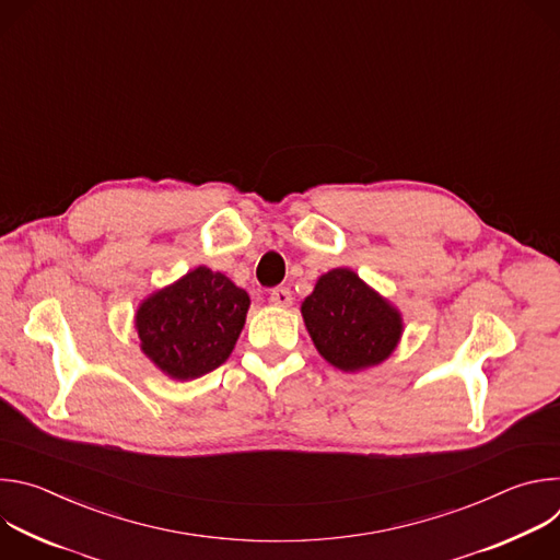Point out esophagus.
<instances>
[{"mask_svg": "<svg viewBox=\"0 0 560 560\" xmlns=\"http://www.w3.org/2000/svg\"><path fill=\"white\" fill-rule=\"evenodd\" d=\"M268 299L277 307H290L292 305V292L288 288H275Z\"/></svg>", "mask_w": 560, "mask_h": 560, "instance_id": "34e87169", "label": "esophagus"}]
</instances>
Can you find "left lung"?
<instances>
[{
  "instance_id": "1",
  "label": "left lung",
  "mask_w": 560,
  "mask_h": 560,
  "mask_svg": "<svg viewBox=\"0 0 560 560\" xmlns=\"http://www.w3.org/2000/svg\"><path fill=\"white\" fill-rule=\"evenodd\" d=\"M305 330L332 368L363 372L392 357L404 337L398 307L350 268H332L301 303Z\"/></svg>"
}]
</instances>
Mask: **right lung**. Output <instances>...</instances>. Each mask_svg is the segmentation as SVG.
<instances>
[{
	"mask_svg": "<svg viewBox=\"0 0 560 560\" xmlns=\"http://www.w3.org/2000/svg\"><path fill=\"white\" fill-rule=\"evenodd\" d=\"M248 307L244 288L199 266L139 303V348L168 378H199L228 361L246 326Z\"/></svg>",
	"mask_w": 560,
	"mask_h": 560,
	"instance_id": "right-lung-1",
	"label": "right lung"
}]
</instances>
